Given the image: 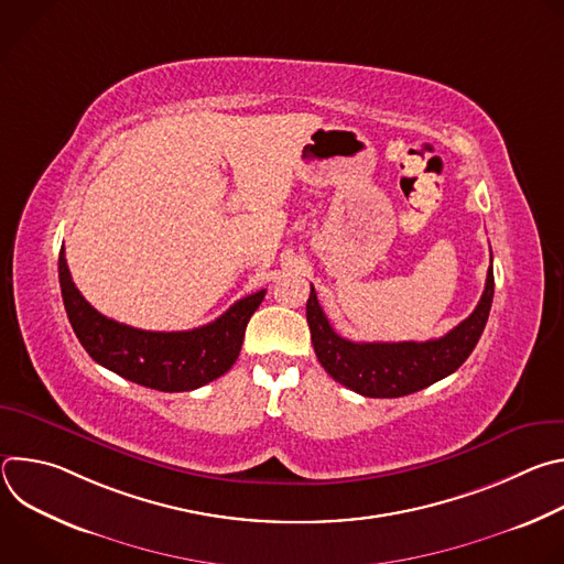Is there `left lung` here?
I'll return each mask as SVG.
<instances>
[{"label":"left lung","mask_w":564,"mask_h":564,"mask_svg":"<svg viewBox=\"0 0 564 564\" xmlns=\"http://www.w3.org/2000/svg\"><path fill=\"white\" fill-rule=\"evenodd\" d=\"M494 303V270L475 310L440 339L359 344L339 337L310 285L305 316L316 359L341 386L364 397H404L455 372L485 333Z\"/></svg>","instance_id":"1"}]
</instances>
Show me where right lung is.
Returning a JSON list of instances; mask_svg holds the SVG:
<instances>
[{
  "instance_id": "obj_1",
  "label": "right lung",
  "mask_w": 564,
  "mask_h": 564,
  "mask_svg": "<svg viewBox=\"0 0 564 564\" xmlns=\"http://www.w3.org/2000/svg\"><path fill=\"white\" fill-rule=\"evenodd\" d=\"M57 270L73 333L91 359L133 383L163 392L196 390L225 375L238 359L248 321L265 296V290H259L240 299L212 324L194 330L151 333L118 324L79 294L64 246Z\"/></svg>"
}]
</instances>
